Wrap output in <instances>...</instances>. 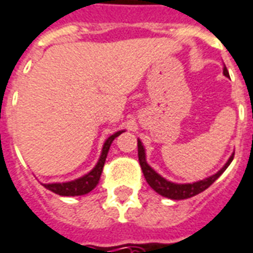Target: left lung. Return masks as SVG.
Masks as SVG:
<instances>
[{"mask_svg": "<svg viewBox=\"0 0 253 253\" xmlns=\"http://www.w3.org/2000/svg\"><path fill=\"white\" fill-rule=\"evenodd\" d=\"M222 73H224L225 77H229V73H228V70H226L225 66ZM137 149H139L140 166H141V169H143L145 180L148 182V185L151 186L158 194L163 195V197L169 198V200H186V198L194 197V195L200 194V193L205 191L211 183H214L215 180L220 178V175L224 172L225 169H228V166L232 163L233 155H230V158L228 159V162L225 163L224 167H222L220 171H217L215 174L210 175V176L205 178V179L197 180V182H193V183H174V182L167 180L166 178H163L162 175L158 174V172L147 163V159H145V148L140 139H137Z\"/></svg>", "mask_w": 253, "mask_h": 253, "instance_id": "left-lung-1", "label": "left lung"}]
</instances>
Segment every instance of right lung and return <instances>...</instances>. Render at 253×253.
<instances>
[{
  "label": "right lung",
  "mask_w": 253,
  "mask_h": 253,
  "mask_svg": "<svg viewBox=\"0 0 253 253\" xmlns=\"http://www.w3.org/2000/svg\"><path fill=\"white\" fill-rule=\"evenodd\" d=\"M125 132V130H119L112 136H109L108 139L105 140L104 145H102V151H101V156H99L97 165L94 166L91 171H88L87 174L81 176L78 179L70 180V182H56V183H42L45 189L51 190L52 193L63 197H75V195H84L90 193L91 190L98 185V180L102 174V169H104L105 160L108 156L109 148L113 143V140L120 136V134Z\"/></svg>",
  "instance_id": "right-lung-1"
}]
</instances>
